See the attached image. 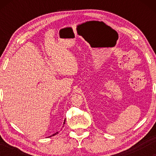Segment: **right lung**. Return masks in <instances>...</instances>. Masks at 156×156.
<instances>
[{
    "label": "right lung",
    "instance_id": "obj_1",
    "mask_svg": "<svg viewBox=\"0 0 156 156\" xmlns=\"http://www.w3.org/2000/svg\"><path fill=\"white\" fill-rule=\"evenodd\" d=\"M65 122H64V123H63V125H65ZM57 133H58V132H57V133H54V134H53V135H52V136H49V137H51V136H55V135H56V134H57Z\"/></svg>",
    "mask_w": 156,
    "mask_h": 156
}]
</instances>
